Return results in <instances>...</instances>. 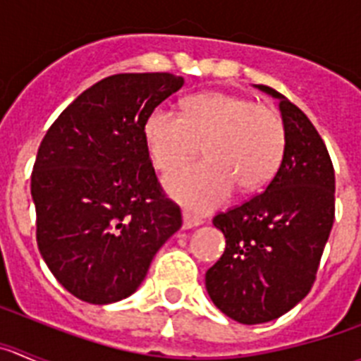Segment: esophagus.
I'll list each match as a JSON object with an SVG mask.
<instances>
[{
	"mask_svg": "<svg viewBox=\"0 0 361 361\" xmlns=\"http://www.w3.org/2000/svg\"><path fill=\"white\" fill-rule=\"evenodd\" d=\"M183 220H184V222H183L184 229H191V228H195V226L202 224V219H200V216L191 215L190 212L183 213Z\"/></svg>",
	"mask_w": 361,
	"mask_h": 361,
	"instance_id": "esophagus-1",
	"label": "esophagus"
}]
</instances>
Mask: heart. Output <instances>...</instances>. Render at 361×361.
<instances>
[{"label":"heart","mask_w":361,"mask_h":361,"mask_svg":"<svg viewBox=\"0 0 361 361\" xmlns=\"http://www.w3.org/2000/svg\"><path fill=\"white\" fill-rule=\"evenodd\" d=\"M145 135L153 164L164 173L197 157L204 146L208 161L166 178L170 195L199 212L219 206L235 186L262 188L286 152V124L276 108L220 92L188 99L184 117L155 108Z\"/></svg>","instance_id":"1"}]
</instances>
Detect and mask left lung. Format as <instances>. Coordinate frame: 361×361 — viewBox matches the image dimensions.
I'll use <instances>...</instances> for the list:
<instances>
[{"mask_svg": "<svg viewBox=\"0 0 361 361\" xmlns=\"http://www.w3.org/2000/svg\"><path fill=\"white\" fill-rule=\"evenodd\" d=\"M280 99L282 164L266 191L215 215L226 250L206 273V289L226 317L245 325L282 317L311 291L334 222V168L304 111Z\"/></svg>", "mask_w": 361, "mask_h": 361, "instance_id": "8db88e82", "label": "left lung"}]
</instances>
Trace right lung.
Wrapping results in <instances>:
<instances>
[{"label": "right lung", "instance_id": "1", "mask_svg": "<svg viewBox=\"0 0 361 361\" xmlns=\"http://www.w3.org/2000/svg\"><path fill=\"white\" fill-rule=\"evenodd\" d=\"M184 85L168 72L116 73L54 121L32 170L37 247L75 298L104 305L132 295L183 226L159 183L145 126Z\"/></svg>", "mask_w": 361, "mask_h": 361}]
</instances>
